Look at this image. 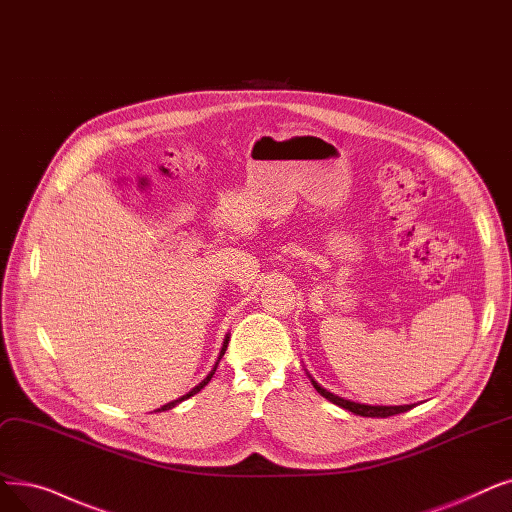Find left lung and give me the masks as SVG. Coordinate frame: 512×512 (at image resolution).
Returning <instances> with one entry per match:
<instances>
[{
    "label": "left lung",
    "mask_w": 512,
    "mask_h": 512,
    "mask_svg": "<svg viewBox=\"0 0 512 512\" xmlns=\"http://www.w3.org/2000/svg\"><path fill=\"white\" fill-rule=\"evenodd\" d=\"M307 372V370H305ZM307 376H309V381H311V385H314V389L322 395V397H326L328 402H332L335 406H339V408H343V410H349V412H353V414H358V416H368V418H387V416H393V414H402V412H408L410 408H414L416 404H406V406H374V404H362V402H353V399H347V397H341V395H337V393H332V391H328V389H324L314 376H311L309 372H307Z\"/></svg>",
    "instance_id": "1"
}]
</instances>
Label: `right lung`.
Masks as SVG:
<instances>
[{"label": "right lung", "mask_w": 512, "mask_h": 512, "mask_svg": "<svg viewBox=\"0 0 512 512\" xmlns=\"http://www.w3.org/2000/svg\"><path fill=\"white\" fill-rule=\"evenodd\" d=\"M228 341H230V337L226 335V339H224V345H221V351H219V358H217V362H215V366H213V370L205 376V379L201 381V383H198L194 389H190L186 395H182V397H177V399H173V402H169V404H165V406H161V408H157V410H154V412H161V410H171V408H175L177 404H182L184 402V399H188V397H192V395H196L198 391H201L211 379H213V374H215V370H217V364H219V360L221 358H224V353H226V349H228Z\"/></svg>", "instance_id": "obj_1"}]
</instances>
